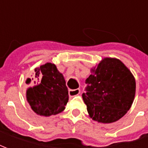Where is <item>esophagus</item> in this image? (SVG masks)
I'll list each match as a JSON object with an SVG mask.
<instances>
[{
    "label": "esophagus",
    "mask_w": 148,
    "mask_h": 148,
    "mask_svg": "<svg viewBox=\"0 0 148 148\" xmlns=\"http://www.w3.org/2000/svg\"><path fill=\"white\" fill-rule=\"evenodd\" d=\"M80 93V90L79 89H75V90H69V96L74 97L76 95H78Z\"/></svg>",
    "instance_id": "1"
}]
</instances>
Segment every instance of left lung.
<instances>
[{"instance_id": "1", "label": "left lung", "mask_w": 148, "mask_h": 148, "mask_svg": "<svg viewBox=\"0 0 148 148\" xmlns=\"http://www.w3.org/2000/svg\"><path fill=\"white\" fill-rule=\"evenodd\" d=\"M86 80L82 98L93 121L109 124L120 120L130 109L136 94L135 77L117 58H105Z\"/></svg>"}]
</instances>
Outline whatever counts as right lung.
Segmentation results:
<instances>
[{
	"label": "right lung",
	"mask_w": 148,
	"mask_h": 148,
	"mask_svg": "<svg viewBox=\"0 0 148 148\" xmlns=\"http://www.w3.org/2000/svg\"><path fill=\"white\" fill-rule=\"evenodd\" d=\"M36 86L26 92L27 102L36 114L44 116L56 115L65 109L69 100L67 87L62 74L55 64L47 62L35 69L32 78ZM30 83L31 79H27Z\"/></svg>",
	"instance_id": "obj_1"
}]
</instances>
